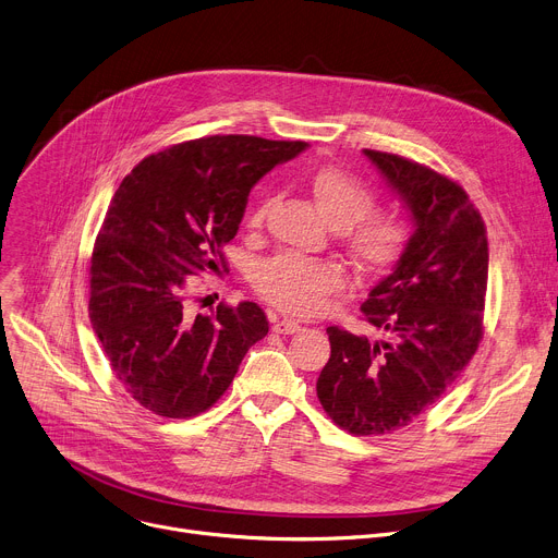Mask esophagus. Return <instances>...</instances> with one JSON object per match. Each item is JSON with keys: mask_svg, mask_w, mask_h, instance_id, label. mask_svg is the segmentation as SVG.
<instances>
[{"mask_svg": "<svg viewBox=\"0 0 558 558\" xmlns=\"http://www.w3.org/2000/svg\"><path fill=\"white\" fill-rule=\"evenodd\" d=\"M272 331L281 333V336H292V333L302 331V326L294 322V319H275L272 322Z\"/></svg>", "mask_w": 558, "mask_h": 558, "instance_id": "34e87169", "label": "esophagus"}]
</instances>
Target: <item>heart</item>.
Segmentation results:
<instances>
[{
    "label": "heart",
    "instance_id": "heart-1",
    "mask_svg": "<svg viewBox=\"0 0 558 558\" xmlns=\"http://www.w3.org/2000/svg\"><path fill=\"white\" fill-rule=\"evenodd\" d=\"M306 186L322 216L336 227L357 268L380 270L395 260L405 245V225L391 211L374 207L372 189L338 167H317ZM270 201H260L250 227H260ZM254 290L268 304L292 315L317 313L331 294L344 288V272L333 260L279 254L260 260L252 275Z\"/></svg>",
    "mask_w": 558,
    "mask_h": 558
}]
</instances>
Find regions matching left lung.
<instances>
[{
  "mask_svg": "<svg viewBox=\"0 0 558 558\" xmlns=\"http://www.w3.org/2000/svg\"><path fill=\"white\" fill-rule=\"evenodd\" d=\"M363 153L408 207L414 232L360 306L385 338L329 326L317 399L342 430L374 437L405 428L471 363L484 331L488 243L460 184L399 155Z\"/></svg>",
  "mask_w": 558,
  "mask_h": 558,
  "instance_id": "1",
  "label": "left lung"
}]
</instances>
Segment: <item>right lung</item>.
I'll return each instance as SVG.
<instances>
[{
    "instance_id": "obj_1",
    "label": "right lung",
    "mask_w": 558,
    "mask_h": 558,
    "mask_svg": "<svg viewBox=\"0 0 558 558\" xmlns=\"http://www.w3.org/2000/svg\"><path fill=\"white\" fill-rule=\"evenodd\" d=\"M306 142L214 135L144 157L114 191L89 266V319L123 389L167 418L209 410L268 336L254 302L189 315L191 275L216 270L250 189ZM225 268V266H222Z\"/></svg>"
}]
</instances>
